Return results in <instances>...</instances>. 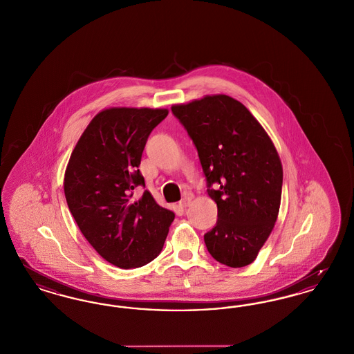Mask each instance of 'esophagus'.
Wrapping results in <instances>:
<instances>
[{"label": "esophagus", "mask_w": 354, "mask_h": 354, "mask_svg": "<svg viewBox=\"0 0 354 354\" xmlns=\"http://www.w3.org/2000/svg\"><path fill=\"white\" fill-rule=\"evenodd\" d=\"M191 200H192V198H189V196H184V198L180 200L179 205H180L182 208H187V207L191 204Z\"/></svg>", "instance_id": "34e87169"}]
</instances>
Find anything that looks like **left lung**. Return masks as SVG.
<instances>
[{
	"label": "left lung",
	"instance_id": "obj_1",
	"mask_svg": "<svg viewBox=\"0 0 354 354\" xmlns=\"http://www.w3.org/2000/svg\"><path fill=\"white\" fill-rule=\"evenodd\" d=\"M198 149L207 192L217 204L216 227L204 234L213 258L250 265L275 225L283 169L269 134L240 101L213 95L172 105Z\"/></svg>",
	"mask_w": 354,
	"mask_h": 354
}]
</instances>
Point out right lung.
<instances>
[{
  "instance_id": "1",
  "label": "right lung",
  "mask_w": 354,
  "mask_h": 354,
  "mask_svg": "<svg viewBox=\"0 0 354 354\" xmlns=\"http://www.w3.org/2000/svg\"><path fill=\"white\" fill-rule=\"evenodd\" d=\"M167 109L109 108L93 117L72 151L64 195L86 241L121 269L151 262L162 252L175 213L156 204L145 187L142 153Z\"/></svg>"
}]
</instances>
